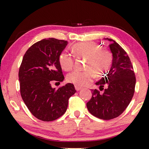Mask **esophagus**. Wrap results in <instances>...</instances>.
Segmentation results:
<instances>
[{"mask_svg":"<svg viewBox=\"0 0 149 149\" xmlns=\"http://www.w3.org/2000/svg\"><path fill=\"white\" fill-rule=\"evenodd\" d=\"M75 90L78 91H79L81 89V87L79 86H77V85H75Z\"/></svg>","mask_w":149,"mask_h":149,"instance_id":"34e87169","label":"esophagus"}]
</instances>
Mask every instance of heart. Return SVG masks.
<instances>
[{
  "label": "heart",
  "mask_w": 149,
  "mask_h": 149,
  "mask_svg": "<svg viewBox=\"0 0 149 149\" xmlns=\"http://www.w3.org/2000/svg\"><path fill=\"white\" fill-rule=\"evenodd\" d=\"M75 56L86 58L85 71L72 72L67 75L66 79L77 86H85L95 77L101 76L110 68L112 64V54L109 50L101 48L99 44L88 41L78 42L72 47ZM58 62L63 70L70 71L74 67V58L71 54L63 51L59 54Z\"/></svg>",
  "instance_id": "heart-1"
}]
</instances>
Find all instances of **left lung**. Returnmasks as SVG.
I'll return each instance as SVG.
<instances>
[{
	"label": "left lung",
	"instance_id": "8db88e82",
	"mask_svg": "<svg viewBox=\"0 0 149 149\" xmlns=\"http://www.w3.org/2000/svg\"><path fill=\"white\" fill-rule=\"evenodd\" d=\"M112 53V67L105 77L96 85L99 90L92 89V97L87 108L94 116L108 120L122 114L132 100L135 92L136 78L129 56L114 40L107 38Z\"/></svg>",
	"mask_w": 149,
	"mask_h": 149
}]
</instances>
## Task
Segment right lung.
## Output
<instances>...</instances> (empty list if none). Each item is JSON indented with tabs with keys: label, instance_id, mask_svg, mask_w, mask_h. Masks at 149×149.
Here are the masks:
<instances>
[{
	"label": "right lung",
	"instance_id": "obj_1",
	"mask_svg": "<svg viewBox=\"0 0 149 149\" xmlns=\"http://www.w3.org/2000/svg\"><path fill=\"white\" fill-rule=\"evenodd\" d=\"M67 45L64 40L42 39L27 49L20 65L18 77L22 99L31 114L44 122L62 116L70 97L76 92L72 84L58 89L51 87L52 81L60 83L64 79L58 56Z\"/></svg>",
	"mask_w": 149,
	"mask_h": 149
}]
</instances>
